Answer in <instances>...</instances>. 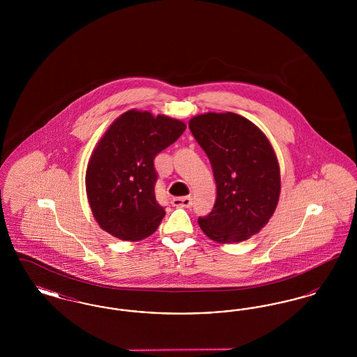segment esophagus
<instances>
[{
  "label": "esophagus",
  "mask_w": 357,
  "mask_h": 357,
  "mask_svg": "<svg viewBox=\"0 0 357 357\" xmlns=\"http://www.w3.org/2000/svg\"><path fill=\"white\" fill-rule=\"evenodd\" d=\"M172 206L175 207H190L192 204V198L191 197H181V198H174L171 201Z\"/></svg>",
  "instance_id": "esophagus-1"
}]
</instances>
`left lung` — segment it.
<instances>
[{
	"instance_id": "left-lung-1",
	"label": "left lung",
	"mask_w": 357,
	"mask_h": 357,
	"mask_svg": "<svg viewBox=\"0 0 357 357\" xmlns=\"http://www.w3.org/2000/svg\"><path fill=\"white\" fill-rule=\"evenodd\" d=\"M188 127L217 185L213 211L198 218L202 231L218 243L255 236L272 218L281 192L280 165L268 136L234 112L197 115Z\"/></svg>"
}]
</instances>
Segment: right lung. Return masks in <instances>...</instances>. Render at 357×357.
Returning a JSON list of instances; mask_svg holds the SVG:
<instances>
[{
    "instance_id": "right-lung-1",
    "label": "right lung",
    "mask_w": 357,
    "mask_h": 357,
    "mask_svg": "<svg viewBox=\"0 0 357 357\" xmlns=\"http://www.w3.org/2000/svg\"><path fill=\"white\" fill-rule=\"evenodd\" d=\"M186 130L182 120L130 109L108 127L89 158L85 190L99 226L121 241L151 236L166 211L155 198L153 159Z\"/></svg>"
}]
</instances>
